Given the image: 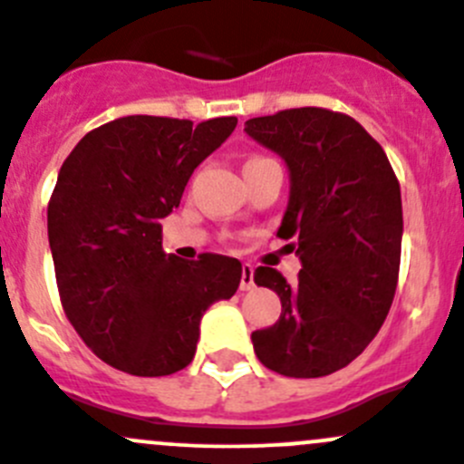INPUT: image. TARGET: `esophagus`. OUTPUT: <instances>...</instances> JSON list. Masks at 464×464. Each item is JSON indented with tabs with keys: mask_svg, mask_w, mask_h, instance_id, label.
<instances>
[{
	"mask_svg": "<svg viewBox=\"0 0 464 464\" xmlns=\"http://www.w3.org/2000/svg\"><path fill=\"white\" fill-rule=\"evenodd\" d=\"M256 287L254 283V266L242 265V278H240V292H251Z\"/></svg>",
	"mask_w": 464,
	"mask_h": 464,
	"instance_id": "obj_1",
	"label": "esophagus"
}]
</instances>
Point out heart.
Returning a JSON list of instances; mask_svg holds the SVG:
<instances>
[{
    "label": "heart",
    "mask_w": 464,
    "mask_h": 464,
    "mask_svg": "<svg viewBox=\"0 0 464 464\" xmlns=\"http://www.w3.org/2000/svg\"><path fill=\"white\" fill-rule=\"evenodd\" d=\"M256 159H258V157H254V159H251V161H256Z\"/></svg>",
    "instance_id": "b5f03b06"
}]
</instances>
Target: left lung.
I'll return each instance as SVG.
<instances>
[{
	"mask_svg": "<svg viewBox=\"0 0 464 464\" xmlns=\"http://www.w3.org/2000/svg\"><path fill=\"white\" fill-rule=\"evenodd\" d=\"M245 132L289 170L278 237L301 260L287 283L258 266L278 294L280 319L251 334L262 366L285 377H325L366 350L386 321L401 254V195L386 152L350 116L298 107L249 119Z\"/></svg>",
	"mask_w": 464,
	"mask_h": 464,
	"instance_id": "obj_1",
	"label": "left lung"
}]
</instances>
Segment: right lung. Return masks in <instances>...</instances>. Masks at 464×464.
Wrapping results in <instances>:
<instances>
[{"label":"right lung","mask_w":464,"mask_h":464,"mask_svg":"<svg viewBox=\"0 0 464 464\" xmlns=\"http://www.w3.org/2000/svg\"><path fill=\"white\" fill-rule=\"evenodd\" d=\"M236 125V116L199 125L123 116L85 134L60 168L46 210L60 301L92 353L119 371L186 368L204 312L237 292L236 258L181 260L161 249V219Z\"/></svg>","instance_id":"obj_1"}]
</instances>
